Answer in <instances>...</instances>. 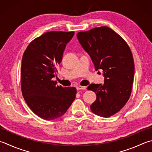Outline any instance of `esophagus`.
<instances>
[{
    "label": "esophagus",
    "instance_id": "esophagus-1",
    "mask_svg": "<svg viewBox=\"0 0 152 152\" xmlns=\"http://www.w3.org/2000/svg\"><path fill=\"white\" fill-rule=\"evenodd\" d=\"M77 88V90H85L86 89V87H83V86H77L76 87Z\"/></svg>",
    "mask_w": 152,
    "mask_h": 152
}]
</instances>
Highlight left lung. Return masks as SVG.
I'll use <instances>...</instances> for the list:
<instances>
[{
  "mask_svg": "<svg viewBox=\"0 0 152 152\" xmlns=\"http://www.w3.org/2000/svg\"><path fill=\"white\" fill-rule=\"evenodd\" d=\"M77 37L95 70H102L104 77V84L88 86L87 89L96 95L91 110L108 118L120 111L130 96L134 75L132 53L124 39L107 26L80 31Z\"/></svg>",
  "mask_w": 152,
  "mask_h": 152,
  "instance_id": "1",
  "label": "left lung"
}]
</instances>
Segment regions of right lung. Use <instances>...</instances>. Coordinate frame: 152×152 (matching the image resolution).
I'll return each instance as SVG.
<instances>
[{
    "label": "right lung",
    "instance_id": "right-lung-1",
    "mask_svg": "<svg viewBox=\"0 0 152 152\" xmlns=\"http://www.w3.org/2000/svg\"><path fill=\"white\" fill-rule=\"evenodd\" d=\"M74 31H49L34 39L22 57L21 88L28 107L40 118L51 121L66 113L77 90L57 85V67Z\"/></svg>",
    "mask_w": 152,
    "mask_h": 152
}]
</instances>
